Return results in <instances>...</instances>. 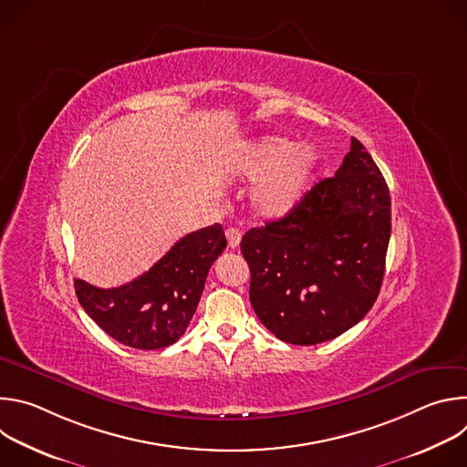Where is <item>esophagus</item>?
<instances>
[{
  "mask_svg": "<svg viewBox=\"0 0 467 467\" xmlns=\"http://www.w3.org/2000/svg\"><path fill=\"white\" fill-rule=\"evenodd\" d=\"M225 234H227V242H229V247H231V249H234V247H238V245H240V240H242V233H240V229H236V227H229Z\"/></svg>",
  "mask_w": 467,
  "mask_h": 467,
  "instance_id": "obj_1",
  "label": "esophagus"
}]
</instances>
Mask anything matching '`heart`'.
I'll use <instances>...</instances> for the list:
<instances>
[{
  "instance_id": "heart-1",
  "label": "heart",
  "mask_w": 467,
  "mask_h": 467,
  "mask_svg": "<svg viewBox=\"0 0 467 467\" xmlns=\"http://www.w3.org/2000/svg\"><path fill=\"white\" fill-rule=\"evenodd\" d=\"M319 155L314 146H296L285 137H264L251 144L240 161L244 175L257 179L253 205L265 218L290 214L310 190Z\"/></svg>"
}]
</instances>
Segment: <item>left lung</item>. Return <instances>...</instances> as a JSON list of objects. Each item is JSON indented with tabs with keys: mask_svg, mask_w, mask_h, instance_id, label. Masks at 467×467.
Returning <instances> with one entry per match:
<instances>
[{
	"mask_svg": "<svg viewBox=\"0 0 467 467\" xmlns=\"http://www.w3.org/2000/svg\"><path fill=\"white\" fill-rule=\"evenodd\" d=\"M391 231L388 184L366 148L314 184L285 218L249 229V299L262 325L294 346L340 337L373 306Z\"/></svg>",
	"mask_w": 467,
	"mask_h": 467,
	"instance_id": "8db88e82",
	"label": "left lung"
}]
</instances>
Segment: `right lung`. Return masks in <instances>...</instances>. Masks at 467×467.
Segmentation results:
<instances>
[{
    "label": "right lung",
    "instance_id": "add662e5",
    "mask_svg": "<svg viewBox=\"0 0 467 467\" xmlns=\"http://www.w3.org/2000/svg\"><path fill=\"white\" fill-rule=\"evenodd\" d=\"M227 245L214 223L181 238L151 270L118 288H98L76 279L85 312L123 346L162 349L182 335L202 299L213 262Z\"/></svg>",
    "mask_w": 467,
    "mask_h": 467
}]
</instances>
